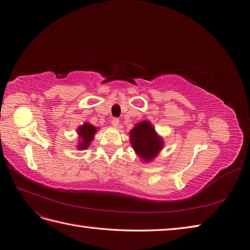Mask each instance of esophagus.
<instances>
[{
    "label": "esophagus",
    "instance_id": "1",
    "mask_svg": "<svg viewBox=\"0 0 250 250\" xmlns=\"http://www.w3.org/2000/svg\"><path fill=\"white\" fill-rule=\"evenodd\" d=\"M111 126L115 127V128H119V126H120V121H119V119H113V120L111 121Z\"/></svg>",
    "mask_w": 250,
    "mask_h": 250
}]
</instances>
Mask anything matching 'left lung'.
I'll return each instance as SVG.
<instances>
[{
    "label": "left lung",
    "mask_w": 250,
    "mask_h": 250,
    "mask_svg": "<svg viewBox=\"0 0 250 250\" xmlns=\"http://www.w3.org/2000/svg\"><path fill=\"white\" fill-rule=\"evenodd\" d=\"M129 135L131 147L142 162H152L164 148V140L150 121H142L135 124Z\"/></svg>",
    "instance_id": "1"
}]
</instances>
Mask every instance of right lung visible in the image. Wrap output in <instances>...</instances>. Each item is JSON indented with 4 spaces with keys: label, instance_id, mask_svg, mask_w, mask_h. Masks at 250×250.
<instances>
[{
    "label": "right lung",
    "instance_id": "1",
    "mask_svg": "<svg viewBox=\"0 0 250 250\" xmlns=\"http://www.w3.org/2000/svg\"><path fill=\"white\" fill-rule=\"evenodd\" d=\"M76 131L78 134V143L76 147L78 150H85L89 147L90 143L93 142L95 134L98 131V128L89 122H85L78 126Z\"/></svg>",
    "mask_w": 250,
    "mask_h": 250
}]
</instances>
